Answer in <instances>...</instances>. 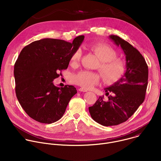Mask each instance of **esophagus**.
I'll return each instance as SVG.
<instances>
[{
  "label": "esophagus",
  "mask_w": 161,
  "mask_h": 161,
  "mask_svg": "<svg viewBox=\"0 0 161 161\" xmlns=\"http://www.w3.org/2000/svg\"><path fill=\"white\" fill-rule=\"evenodd\" d=\"M78 90L80 91V92H87V90H86V89L84 88H80L78 89Z\"/></svg>",
  "instance_id": "34e87169"
}]
</instances>
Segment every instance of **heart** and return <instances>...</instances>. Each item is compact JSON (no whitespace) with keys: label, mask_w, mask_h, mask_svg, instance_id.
I'll return each instance as SVG.
<instances>
[{"label":"heart","mask_w":161,"mask_h":161,"mask_svg":"<svg viewBox=\"0 0 161 161\" xmlns=\"http://www.w3.org/2000/svg\"><path fill=\"white\" fill-rule=\"evenodd\" d=\"M88 48L99 59L97 67L105 82L108 83L115 82L122 76L125 69V62L117 57V52L111 47L105 43L96 42L90 44ZM81 56L80 50L75 51L71 56V64L73 66L77 65L80 61ZM99 80V73L86 70L81 71L71 77L73 83L86 89L94 86Z\"/></svg>","instance_id":"b5f03b06"}]
</instances>
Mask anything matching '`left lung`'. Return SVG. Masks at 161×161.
<instances>
[{
    "instance_id": "left-lung-1",
    "label": "left lung",
    "mask_w": 161,
    "mask_h": 161,
    "mask_svg": "<svg viewBox=\"0 0 161 161\" xmlns=\"http://www.w3.org/2000/svg\"><path fill=\"white\" fill-rule=\"evenodd\" d=\"M109 38L123 50L127 70L124 75L109 87L106 96L88 108L91 117L104 126L117 125L127 121L145 100L148 68L140 52L126 41L114 35Z\"/></svg>"
}]
</instances>
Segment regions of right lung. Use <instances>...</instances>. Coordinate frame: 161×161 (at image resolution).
I'll return each instance as SVG.
<instances>
[{"label":"right lung","instance_id":"1","mask_svg":"<svg viewBox=\"0 0 161 161\" xmlns=\"http://www.w3.org/2000/svg\"><path fill=\"white\" fill-rule=\"evenodd\" d=\"M84 37L78 36L72 43L42 39L31 42L21 51L14 68L15 92L20 105L32 119L52 124L64 115L77 90L73 85L58 87L53 81L67 68Z\"/></svg>","mask_w":161,"mask_h":161}]
</instances>
